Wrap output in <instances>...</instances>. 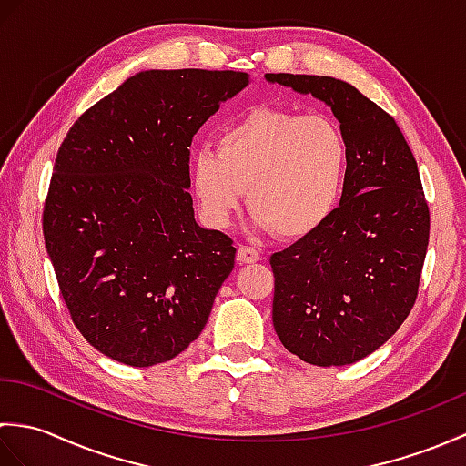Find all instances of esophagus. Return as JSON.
<instances>
[{
    "instance_id": "esophagus-1",
    "label": "esophagus",
    "mask_w": 466,
    "mask_h": 466,
    "mask_svg": "<svg viewBox=\"0 0 466 466\" xmlns=\"http://www.w3.org/2000/svg\"><path fill=\"white\" fill-rule=\"evenodd\" d=\"M236 260H238L240 264H252V262L260 260V254L256 248H250V246H240L238 254H236Z\"/></svg>"
}]
</instances>
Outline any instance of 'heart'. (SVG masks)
Listing matches in <instances>:
<instances>
[{
    "label": "heart",
    "instance_id": "obj_1",
    "mask_svg": "<svg viewBox=\"0 0 466 466\" xmlns=\"http://www.w3.org/2000/svg\"><path fill=\"white\" fill-rule=\"evenodd\" d=\"M349 167L350 146L332 117L256 107L218 134L216 154H194L190 187L214 228L230 224L248 192L256 224L300 240L339 208Z\"/></svg>",
    "mask_w": 466,
    "mask_h": 466
}]
</instances>
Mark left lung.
<instances>
[{"label":"left lung","instance_id":"left-lung-1","mask_svg":"<svg viewBox=\"0 0 466 466\" xmlns=\"http://www.w3.org/2000/svg\"><path fill=\"white\" fill-rule=\"evenodd\" d=\"M330 107L350 146L340 206L320 230L272 254V322L286 350L344 366L382 346L419 294L431 214L419 166L390 114L329 76L266 74Z\"/></svg>","mask_w":466,"mask_h":466}]
</instances>
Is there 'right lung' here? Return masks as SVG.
Instances as JSON below:
<instances>
[{
  "mask_svg": "<svg viewBox=\"0 0 466 466\" xmlns=\"http://www.w3.org/2000/svg\"><path fill=\"white\" fill-rule=\"evenodd\" d=\"M244 72L147 69L94 104L57 150L44 240L76 329L127 366L196 340L234 268L232 238L194 220V134Z\"/></svg>",
  "mask_w": 466,
  "mask_h": 466,
  "instance_id": "obj_1",
  "label": "right lung"
}]
</instances>
